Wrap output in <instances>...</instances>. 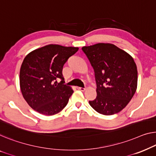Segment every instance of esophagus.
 <instances>
[{
    "mask_svg": "<svg viewBox=\"0 0 156 156\" xmlns=\"http://www.w3.org/2000/svg\"><path fill=\"white\" fill-rule=\"evenodd\" d=\"M76 89L78 90H80V91H84L85 90V87H76Z\"/></svg>",
    "mask_w": 156,
    "mask_h": 156,
    "instance_id": "obj_1",
    "label": "esophagus"
}]
</instances>
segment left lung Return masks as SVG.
Wrapping results in <instances>:
<instances>
[{"label": "left lung", "instance_id": "8db88e82", "mask_svg": "<svg viewBox=\"0 0 156 156\" xmlns=\"http://www.w3.org/2000/svg\"><path fill=\"white\" fill-rule=\"evenodd\" d=\"M82 50L94 71L97 97L90 106L101 114L110 115L122 110L136 92L137 69L133 58L110 43L85 46Z\"/></svg>", "mask_w": 156, "mask_h": 156}]
</instances>
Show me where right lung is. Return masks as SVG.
<instances>
[{
  "label": "right lung",
  "instance_id": "add662e5",
  "mask_svg": "<svg viewBox=\"0 0 156 156\" xmlns=\"http://www.w3.org/2000/svg\"><path fill=\"white\" fill-rule=\"evenodd\" d=\"M78 50V48L48 45L24 58L20 73L21 91L28 104L37 112L52 115L68 104L73 91L65 85L62 69Z\"/></svg>",
  "mask_w": 156,
  "mask_h": 156
}]
</instances>
